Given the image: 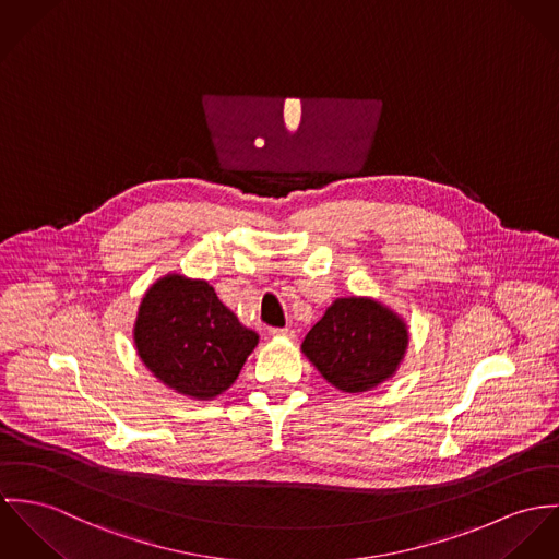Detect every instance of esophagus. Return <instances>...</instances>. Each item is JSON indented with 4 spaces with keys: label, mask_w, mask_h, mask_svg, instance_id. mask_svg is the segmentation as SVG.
<instances>
[{
    "label": "esophagus",
    "mask_w": 559,
    "mask_h": 559,
    "mask_svg": "<svg viewBox=\"0 0 559 559\" xmlns=\"http://www.w3.org/2000/svg\"><path fill=\"white\" fill-rule=\"evenodd\" d=\"M270 334L276 338H294L296 336V332L292 328H272Z\"/></svg>",
    "instance_id": "1"
}]
</instances>
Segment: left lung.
Segmentation results:
<instances>
[{"mask_svg":"<svg viewBox=\"0 0 559 559\" xmlns=\"http://www.w3.org/2000/svg\"><path fill=\"white\" fill-rule=\"evenodd\" d=\"M409 330L401 314L372 298H336L310 328L302 354L334 388L358 394L401 367Z\"/></svg>","mask_w":559,"mask_h":559,"instance_id":"left-lung-1","label":"left lung"}]
</instances>
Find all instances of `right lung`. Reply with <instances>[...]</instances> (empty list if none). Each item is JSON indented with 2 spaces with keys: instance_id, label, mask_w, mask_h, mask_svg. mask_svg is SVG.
Here are the masks:
<instances>
[{
  "instance_id": "1",
  "label": "right lung",
  "mask_w": 559,
  "mask_h": 559,
  "mask_svg": "<svg viewBox=\"0 0 559 559\" xmlns=\"http://www.w3.org/2000/svg\"><path fill=\"white\" fill-rule=\"evenodd\" d=\"M132 341L158 381L188 399L212 401L238 379L259 334L240 323L207 281L174 272L143 294Z\"/></svg>"
}]
</instances>
